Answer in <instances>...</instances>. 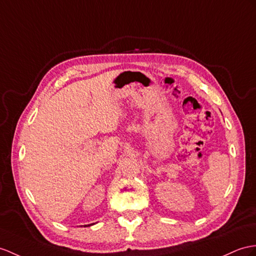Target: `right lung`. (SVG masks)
Masks as SVG:
<instances>
[{"label": "right lung", "instance_id": "1", "mask_svg": "<svg viewBox=\"0 0 256 256\" xmlns=\"http://www.w3.org/2000/svg\"><path fill=\"white\" fill-rule=\"evenodd\" d=\"M89 226H90V225H89Z\"/></svg>", "mask_w": 256, "mask_h": 256}]
</instances>
